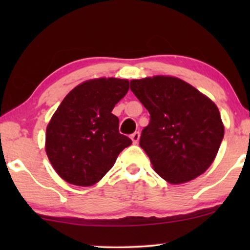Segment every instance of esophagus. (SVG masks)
I'll return each instance as SVG.
<instances>
[{
  "mask_svg": "<svg viewBox=\"0 0 250 250\" xmlns=\"http://www.w3.org/2000/svg\"><path fill=\"white\" fill-rule=\"evenodd\" d=\"M131 139H132L133 143H134V145H136V143H138L139 140H140V133L139 132L133 133V134L131 135Z\"/></svg>",
  "mask_w": 250,
  "mask_h": 250,
  "instance_id": "esophagus-1",
  "label": "esophagus"
}]
</instances>
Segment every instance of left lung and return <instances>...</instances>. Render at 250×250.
<instances>
[{
  "label": "left lung",
  "instance_id": "obj_1",
  "mask_svg": "<svg viewBox=\"0 0 250 250\" xmlns=\"http://www.w3.org/2000/svg\"><path fill=\"white\" fill-rule=\"evenodd\" d=\"M131 90L150 114L140 146L155 172L170 184L206 172L224 136L217 105L192 85L165 75L132 80Z\"/></svg>",
  "mask_w": 250,
  "mask_h": 250
}]
</instances>
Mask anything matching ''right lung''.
I'll list each match as a JSON object with an SVG mask.
<instances>
[{
    "mask_svg": "<svg viewBox=\"0 0 250 250\" xmlns=\"http://www.w3.org/2000/svg\"><path fill=\"white\" fill-rule=\"evenodd\" d=\"M128 88L127 80L100 77L83 82L66 95L45 135L47 158L61 179L78 187L93 186L132 145L111 114Z\"/></svg>",
    "mask_w": 250,
    "mask_h": 250,
    "instance_id": "1",
    "label": "right lung"
}]
</instances>
